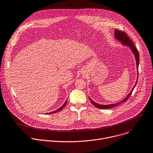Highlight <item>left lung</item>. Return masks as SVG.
<instances>
[{
  "label": "left lung",
  "mask_w": 153,
  "mask_h": 153,
  "mask_svg": "<svg viewBox=\"0 0 153 153\" xmlns=\"http://www.w3.org/2000/svg\"><path fill=\"white\" fill-rule=\"evenodd\" d=\"M115 38L117 39H118V41H120L123 44H125L126 45H127V46L130 47V48L131 50V52L134 55V57H135V59H136V67H137V78H138V66H139V52H138L137 49L134 46L132 41L128 38L127 33L126 32H124V31L120 30H118V29H115ZM137 82V80H136V84L134 85V87L133 88V89L130 91V92L127 95V96L124 99H123V101H121L118 103H115V104H112V105H100V104H98V103L94 102V101L91 98H90L89 97V99L91 101V102L92 103V104L95 107H96L97 108L101 109H108L113 108H114L115 106H117L119 105H120V104H121L124 102H126L127 100L128 99V98L130 97V95H131V93H132V92L134 89V88L136 86Z\"/></svg>",
  "instance_id": "8db88e82"
}]
</instances>
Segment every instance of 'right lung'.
Here are the masks:
<instances>
[{
	"label": "right lung",
	"mask_w": 153,
	"mask_h": 153,
	"mask_svg": "<svg viewBox=\"0 0 153 153\" xmlns=\"http://www.w3.org/2000/svg\"><path fill=\"white\" fill-rule=\"evenodd\" d=\"M67 100H66V101L65 102V103L62 106V107H61L59 109H58V110H56V111H54V112H49L48 114H54V113H56V112H59V111H61L65 106V105H67Z\"/></svg>",
	"instance_id": "right-lung-1"
}]
</instances>
